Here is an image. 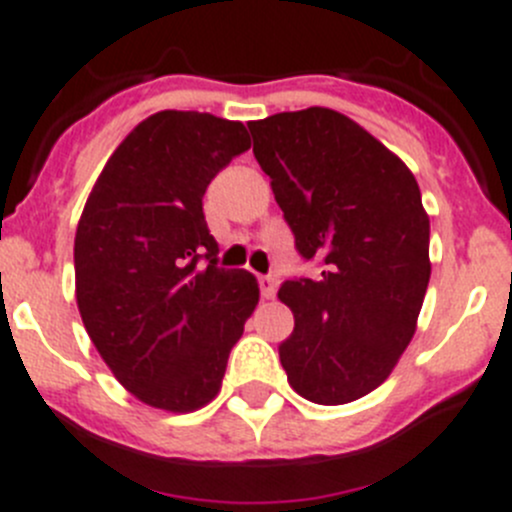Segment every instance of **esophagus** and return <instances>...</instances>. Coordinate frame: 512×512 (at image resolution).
Masks as SVG:
<instances>
[{"mask_svg":"<svg viewBox=\"0 0 512 512\" xmlns=\"http://www.w3.org/2000/svg\"><path fill=\"white\" fill-rule=\"evenodd\" d=\"M259 287H261V297L271 299L276 294V281L271 276H259Z\"/></svg>","mask_w":512,"mask_h":512,"instance_id":"34e87169","label":"esophagus"}]
</instances>
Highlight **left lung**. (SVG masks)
Masks as SVG:
<instances>
[{
	"label": "left lung",
	"mask_w": 512,
	"mask_h": 512,
	"mask_svg": "<svg viewBox=\"0 0 512 512\" xmlns=\"http://www.w3.org/2000/svg\"><path fill=\"white\" fill-rule=\"evenodd\" d=\"M253 154L317 279L284 281L294 332L279 358L294 391L340 406L396 368L429 287V215L411 170L340 111L312 106L248 124Z\"/></svg>",
	"instance_id": "obj_1"
}]
</instances>
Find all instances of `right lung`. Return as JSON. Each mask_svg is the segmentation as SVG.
I'll return each mask as SVG.
<instances>
[{
	"label": "right lung",
	"instance_id": "obj_1",
	"mask_svg": "<svg viewBox=\"0 0 512 512\" xmlns=\"http://www.w3.org/2000/svg\"><path fill=\"white\" fill-rule=\"evenodd\" d=\"M241 121L159 111L98 175L75 231V302L116 381L154 409L213 401L259 281L218 269L203 215L210 180L246 152Z\"/></svg>",
	"mask_w": 512,
	"mask_h": 512
}]
</instances>
